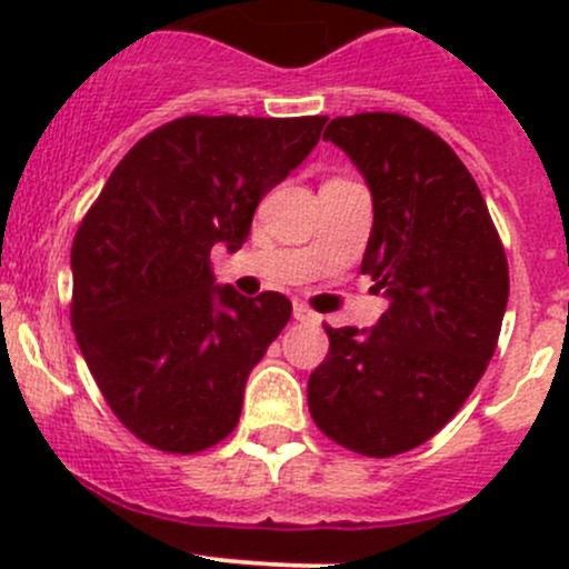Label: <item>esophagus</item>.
I'll return each mask as SVG.
<instances>
[{"label": "esophagus", "instance_id": "1", "mask_svg": "<svg viewBox=\"0 0 569 569\" xmlns=\"http://www.w3.org/2000/svg\"><path fill=\"white\" fill-rule=\"evenodd\" d=\"M295 319L297 321H311V325H319V321H321L319 313H313L311 308L302 306V302H295Z\"/></svg>", "mask_w": 569, "mask_h": 569}]
</instances>
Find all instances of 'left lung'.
Segmentation results:
<instances>
[{
  "instance_id": "obj_1",
  "label": "left lung",
  "mask_w": 569,
  "mask_h": 569,
  "mask_svg": "<svg viewBox=\"0 0 569 569\" xmlns=\"http://www.w3.org/2000/svg\"><path fill=\"white\" fill-rule=\"evenodd\" d=\"M325 140L371 192L360 272L391 308L363 330L327 327L308 410L336 443L393 457L438 435L485 375L507 313V256L473 176L435 131L363 112L332 118Z\"/></svg>"
}]
</instances>
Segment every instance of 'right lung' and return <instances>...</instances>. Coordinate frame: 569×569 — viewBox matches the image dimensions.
<instances>
[{"instance_id":"right-lung-1","label":"right lung","mask_w":569,"mask_h":569,"mask_svg":"<svg viewBox=\"0 0 569 569\" xmlns=\"http://www.w3.org/2000/svg\"><path fill=\"white\" fill-rule=\"evenodd\" d=\"M327 118L187 114L112 170L71 248V325L129 432L194 455L233 432L250 371L291 317L278 291L220 286L211 248L248 242L256 206L317 148Z\"/></svg>"}]
</instances>
